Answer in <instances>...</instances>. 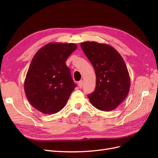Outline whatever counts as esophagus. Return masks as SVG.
Wrapping results in <instances>:
<instances>
[{
  "label": "esophagus",
  "instance_id": "esophagus-1",
  "mask_svg": "<svg viewBox=\"0 0 158 158\" xmlns=\"http://www.w3.org/2000/svg\"><path fill=\"white\" fill-rule=\"evenodd\" d=\"M78 85V87H79L80 88H82V85H83V80H80V81H79Z\"/></svg>",
  "mask_w": 158,
  "mask_h": 158
}]
</instances>
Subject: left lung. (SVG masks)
<instances>
[{
    "label": "left lung",
    "mask_w": 158,
    "mask_h": 158,
    "mask_svg": "<svg viewBox=\"0 0 158 158\" xmlns=\"http://www.w3.org/2000/svg\"><path fill=\"white\" fill-rule=\"evenodd\" d=\"M80 45L96 75V87L88 95L89 102L101 111L114 110L125 100L130 90L131 79L125 61L108 44L85 41Z\"/></svg>",
    "instance_id": "obj_1"
}]
</instances>
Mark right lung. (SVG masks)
Masks as SVG:
<instances>
[{"mask_svg":"<svg viewBox=\"0 0 158 158\" xmlns=\"http://www.w3.org/2000/svg\"><path fill=\"white\" fill-rule=\"evenodd\" d=\"M76 49L75 44L52 42L33 57L26 76L24 92L37 111L55 114L66 106L76 85L65 62Z\"/></svg>","mask_w":158,"mask_h":158,"instance_id":"add662e5","label":"right lung"}]
</instances>
